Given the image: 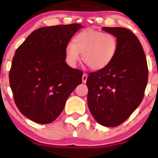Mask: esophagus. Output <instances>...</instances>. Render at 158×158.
<instances>
[{
	"mask_svg": "<svg viewBox=\"0 0 158 158\" xmlns=\"http://www.w3.org/2000/svg\"><path fill=\"white\" fill-rule=\"evenodd\" d=\"M81 79H82V82L85 83L87 81V79H88V75H87L86 73H84L83 74L82 78H81Z\"/></svg>",
	"mask_w": 158,
	"mask_h": 158,
	"instance_id": "1",
	"label": "esophagus"
}]
</instances>
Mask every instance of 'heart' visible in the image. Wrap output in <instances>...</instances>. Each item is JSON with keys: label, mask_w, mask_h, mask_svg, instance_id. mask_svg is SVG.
I'll return each instance as SVG.
<instances>
[{"label": "heart", "mask_w": 158, "mask_h": 158, "mask_svg": "<svg viewBox=\"0 0 158 158\" xmlns=\"http://www.w3.org/2000/svg\"><path fill=\"white\" fill-rule=\"evenodd\" d=\"M118 50V41L113 34L86 29L74 35L72 44L65 48V59L70 67L81 59L90 69H105L114 60Z\"/></svg>", "instance_id": "1"}]
</instances>
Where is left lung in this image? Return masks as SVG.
I'll return each instance as SVG.
<instances>
[{
    "label": "left lung",
    "instance_id": "left-lung-1",
    "mask_svg": "<svg viewBox=\"0 0 158 158\" xmlns=\"http://www.w3.org/2000/svg\"><path fill=\"white\" fill-rule=\"evenodd\" d=\"M118 41V50L107 68L90 73L88 106L97 123L106 127L122 124L139 106L148 82L146 55L139 39L123 27H102Z\"/></svg>",
    "mask_w": 158,
    "mask_h": 158
}]
</instances>
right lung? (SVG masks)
<instances>
[{"label":"right lung","mask_w":158,"mask_h":158,"mask_svg":"<svg viewBox=\"0 0 158 158\" xmlns=\"http://www.w3.org/2000/svg\"><path fill=\"white\" fill-rule=\"evenodd\" d=\"M82 25L72 23L34 30L16 50L10 85L21 113L33 122L52 123L64 109L83 73L65 62V48Z\"/></svg>","instance_id":"right-lung-1"}]
</instances>
